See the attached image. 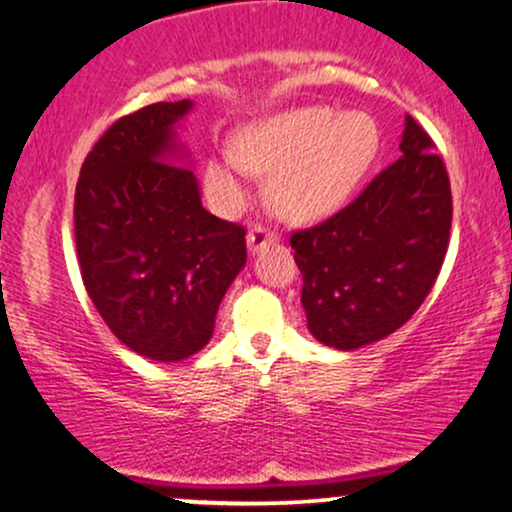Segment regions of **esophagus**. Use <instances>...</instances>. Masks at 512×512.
<instances>
[{
	"label": "esophagus",
	"instance_id": "1",
	"mask_svg": "<svg viewBox=\"0 0 512 512\" xmlns=\"http://www.w3.org/2000/svg\"><path fill=\"white\" fill-rule=\"evenodd\" d=\"M279 236H276V231L267 229V226H252L248 231V248L250 252H260L262 248H267L269 243H276Z\"/></svg>",
	"mask_w": 512,
	"mask_h": 512
}]
</instances>
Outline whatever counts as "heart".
Masks as SVG:
<instances>
[{"mask_svg":"<svg viewBox=\"0 0 512 512\" xmlns=\"http://www.w3.org/2000/svg\"><path fill=\"white\" fill-rule=\"evenodd\" d=\"M379 152V128L365 112L307 104L243 128L233 152L209 159L207 188L224 209L248 197L250 174H272L269 202L283 219L315 221L348 202Z\"/></svg>","mask_w":512,"mask_h":512,"instance_id":"heart-1","label":"heart"}]
</instances>
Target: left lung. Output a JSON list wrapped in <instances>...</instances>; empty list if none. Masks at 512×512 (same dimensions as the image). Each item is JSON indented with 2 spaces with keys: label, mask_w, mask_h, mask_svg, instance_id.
I'll use <instances>...</instances> for the list:
<instances>
[{
  "label": "left lung",
  "mask_w": 512,
  "mask_h": 512,
  "mask_svg": "<svg viewBox=\"0 0 512 512\" xmlns=\"http://www.w3.org/2000/svg\"><path fill=\"white\" fill-rule=\"evenodd\" d=\"M434 140L405 116L400 159L291 248L303 274L307 329L324 346L355 350L393 334L434 288L453 219L451 181Z\"/></svg>",
  "instance_id": "obj_1"
}]
</instances>
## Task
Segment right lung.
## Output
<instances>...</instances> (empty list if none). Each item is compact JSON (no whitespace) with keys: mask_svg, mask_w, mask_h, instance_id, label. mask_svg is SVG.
<instances>
[{"mask_svg":"<svg viewBox=\"0 0 512 512\" xmlns=\"http://www.w3.org/2000/svg\"><path fill=\"white\" fill-rule=\"evenodd\" d=\"M193 102L121 116L80 166L73 205L85 291L133 353L159 362L209 343L226 288L245 264V229L209 214L178 162L174 123Z\"/></svg>","mask_w":512,"mask_h":512,"instance_id":"right-lung-1","label":"right lung"}]
</instances>
